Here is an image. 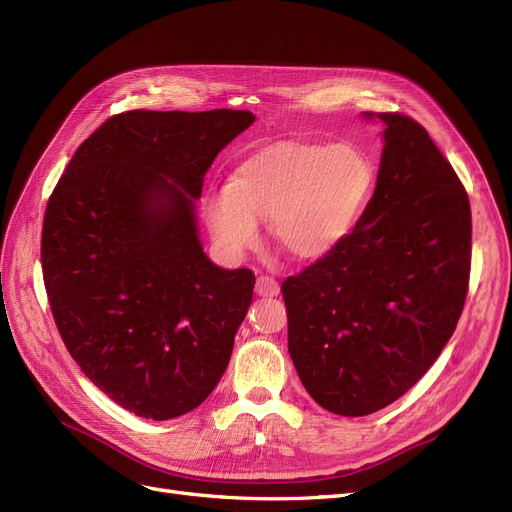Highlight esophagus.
<instances>
[{"mask_svg":"<svg viewBox=\"0 0 512 512\" xmlns=\"http://www.w3.org/2000/svg\"><path fill=\"white\" fill-rule=\"evenodd\" d=\"M255 292L259 294V297H276V294L280 292V286L272 276H259L257 284H255Z\"/></svg>","mask_w":512,"mask_h":512,"instance_id":"1","label":"esophagus"}]
</instances>
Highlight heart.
<instances>
[{
    "label": "heart",
    "instance_id": "obj_1",
    "mask_svg": "<svg viewBox=\"0 0 512 512\" xmlns=\"http://www.w3.org/2000/svg\"><path fill=\"white\" fill-rule=\"evenodd\" d=\"M378 172L353 143L267 145L245 157L226 188L203 199L209 232L224 253L240 257L259 245L270 220L278 245L299 259H319L355 232L373 199Z\"/></svg>",
    "mask_w": 512,
    "mask_h": 512
}]
</instances>
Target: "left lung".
<instances>
[{
  "mask_svg": "<svg viewBox=\"0 0 512 512\" xmlns=\"http://www.w3.org/2000/svg\"><path fill=\"white\" fill-rule=\"evenodd\" d=\"M378 118L386 145L363 220L282 282L292 363L317 405L344 417L380 411L423 378L469 290L463 182L419 122L398 112Z\"/></svg>",
  "mask_w": 512,
  "mask_h": 512,
  "instance_id": "1",
  "label": "left lung"
}]
</instances>
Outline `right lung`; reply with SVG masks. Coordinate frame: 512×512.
I'll return each mask as SVG.
<instances>
[{
    "label": "right lung",
    "mask_w": 512,
    "mask_h": 512,
    "mask_svg": "<svg viewBox=\"0 0 512 512\" xmlns=\"http://www.w3.org/2000/svg\"><path fill=\"white\" fill-rule=\"evenodd\" d=\"M253 122L242 110L116 114L47 201L41 265L58 332L87 378L139 417L197 409L228 367L255 274L207 259L195 199Z\"/></svg>",
    "instance_id": "1"
}]
</instances>
